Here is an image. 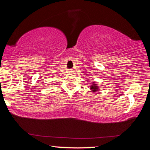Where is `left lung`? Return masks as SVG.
<instances>
[{"label":"left lung","instance_id":"1","mask_svg":"<svg viewBox=\"0 0 150 150\" xmlns=\"http://www.w3.org/2000/svg\"><path fill=\"white\" fill-rule=\"evenodd\" d=\"M90 89L91 91V92L96 93L98 90H99V87H98L97 84H96L95 82H93L92 83V85L90 86Z\"/></svg>","mask_w":150,"mask_h":150}]
</instances>
